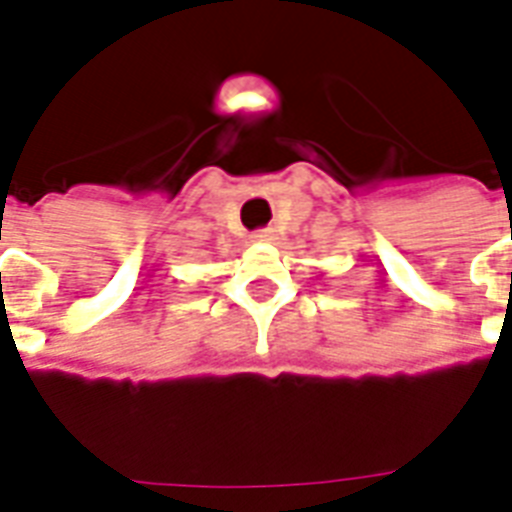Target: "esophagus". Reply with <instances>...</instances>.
Instances as JSON below:
<instances>
[{"mask_svg":"<svg viewBox=\"0 0 512 512\" xmlns=\"http://www.w3.org/2000/svg\"><path fill=\"white\" fill-rule=\"evenodd\" d=\"M252 239H255V241H273V239H276V231H273V228H260V231L252 233Z\"/></svg>","mask_w":512,"mask_h":512,"instance_id":"1","label":"esophagus"}]
</instances>
